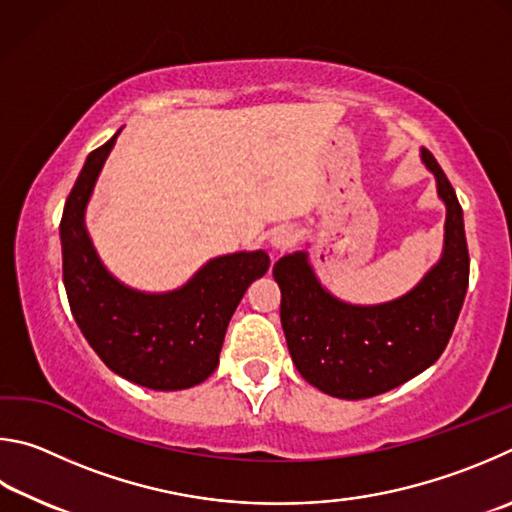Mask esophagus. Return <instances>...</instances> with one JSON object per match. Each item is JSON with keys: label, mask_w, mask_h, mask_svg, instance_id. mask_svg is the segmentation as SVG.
Returning <instances> with one entry per match:
<instances>
[{"label": "esophagus", "mask_w": 512, "mask_h": 512, "mask_svg": "<svg viewBox=\"0 0 512 512\" xmlns=\"http://www.w3.org/2000/svg\"><path fill=\"white\" fill-rule=\"evenodd\" d=\"M297 240V231L292 227H279L272 233V247L285 251L288 247H292V242Z\"/></svg>", "instance_id": "1"}]
</instances>
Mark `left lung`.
<instances>
[{"label":"left lung","instance_id":"left-lung-1","mask_svg":"<svg viewBox=\"0 0 512 512\" xmlns=\"http://www.w3.org/2000/svg\"><path fill=\"white\" fill-rule=\"evenodd\" d=\"M420 159L436 177L445 202L443 254L414 290L378 306H353L319 283L308 251L274 265L281 288V324L292 362L303 380L328 396H380L429 369L450 342L470 279L463 209L434 155Z\"/></svg>","mask_w":512,"mask_h":512}]
</instances>
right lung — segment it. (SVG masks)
Masks as SVG:
<instances>
[{
	"instance_id": "obj_1",
	"label": "right lung",
	"mask_w": 512,
	"mask_h": 512,
	"mask_svg": "<svg viewBox=\"0 0 512 512\" xmlns=\"http://www.w3.org/2000/svg\"><path fill=\"white\" fill-rule=\"evenodd\" d=\"M119 132L89 152L62 211V281L69 308L107 369L146 389H188L215 371L229 319L249 283L267 272L270 256L258 249L211 258L182 288L161 294L132 290L114 279L89 238L85 209Z\"/></svg>"
}]
</instances>
